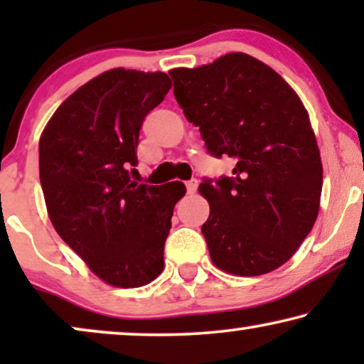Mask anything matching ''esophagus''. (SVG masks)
Masks as SVG:
<instances>
[{
    "label": "esophagus",
    "instance_id": "34e87169",
    "mask_svg": "<svg viewBox=\"0 0 364 364\" xmlns=\"http://www.w3.org/2000/svg\"><path fill=\"white\" fill-rule=\"evenodd\" d=\"M186 187H187V193H193L198 187V181H197V178H192V181L186 182Z\"/></svg>",
    "mask_w": 364,
    "mask_h": 364
}]
</instances>
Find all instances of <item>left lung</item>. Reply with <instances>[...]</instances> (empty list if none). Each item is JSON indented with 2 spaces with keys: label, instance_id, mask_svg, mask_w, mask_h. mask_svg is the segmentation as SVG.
I'll return each instance as SVG.
<instances>
[{
  "label": "left lung",
  "instance_id": "8db88e82",
  "mask_svg": "<svg viewBox=\"0 0 364 364\" xmlns=\"http://www.w3.org/2000/svg\"><path fill=\"white\" fill-rule=\"evenodd\" d=\"M168 74L207 151L235 161L232 177L198 187L210 205L202 233L213 265L238 277L277 270L320 210L323 167L305 106L280 74L245 53Z\"/></svg>",
  "mask_w": 364,
  "mask_h": 364
}]
</instances>
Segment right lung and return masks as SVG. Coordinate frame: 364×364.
<instances>
[{"instance_id": "right-lung-1", "label": "right lung", "mask_w": 364, "mask_h": 364, "mask_svg": "<svg viewBox=\"0 0 364 364\" xmlns=\"http://www.w3.org/2000/svg\"><path fill=\"white\" fill-rule=\"evenodd\" d=\"M166 73L111 69L56 109L39 139V178L59 237L107 285L137 288L164 270L182 182H134L139 131L164 101Z\"/></svg>"}]
</instances>
